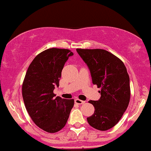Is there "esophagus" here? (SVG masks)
<instances>
[{"instance_id": "1", "label": "esophagus", "mask_w": 151, "mask_h": 151, "mask_svg": "<svg viewBox=\"0 0 151 151\" xmlns=\"http://www.w3.org/2000/svg\"><path fill=\"white\" fill-rule=\"evenodd\" d=\"M75 103H76V104L81 105V104H83V103H85V101H81V100L78 99V98H76V99H75Z\"/></svg>"}]
</instances>
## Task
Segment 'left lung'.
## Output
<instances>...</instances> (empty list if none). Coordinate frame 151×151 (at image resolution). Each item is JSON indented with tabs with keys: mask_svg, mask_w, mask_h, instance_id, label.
Here are the masks:
<instances>
[{
	"mask_svg": "<svg viewBox=\"0 0 151 151\" xmlns=\"http://www.w3.org/2000/svg\"><path fill=\"white\" fill-rule=\"evenodd\" d=\"M91 72L92 82L101 88V98L89 101L94 113L87 118L91 126L107 130L121 120L129 104L130 78L124 63L118 57L103 49H76Z\"/></svg>",
	"mask_w": 151,
	"mask_h": 151,
	"instance_id": "8db88e82",
	"label": "left lung"
}]
</instances>
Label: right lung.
Masks as SVG:
<instances>
[{"label":"right lung","mask_w":151,"mask_h":151,"mask_svg":"<svg viewBox=\"0 0 151 151\" xmlns=\"http://www.w3.org/2000/svg\"><path fill=\"white\" fill-rule=\"evenodd\" d=\"M73 55L68 49H47L36 55L25 74L22 86L25 108L35 124L48 133L61 130L73 107V99L55 97L53 93L64 65Z\"/></svg>","instance_id":"right-lung-1"}]
</instances>
